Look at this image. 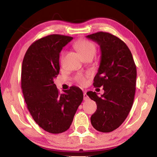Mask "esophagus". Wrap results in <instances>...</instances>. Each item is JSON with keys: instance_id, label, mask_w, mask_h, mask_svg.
I'll return each instance as SVG.
<instances>
[{"instance_id": "1", "label": "esophagus", "mask_w": 157, "mask_h": 157, "mask_svg": "<svg viewBox=\"0 0 157 157\" xmlns=\"http://www.w3.org/2000/svg\"><path fill=\"white\" fill-rule=\"evenodd\" d=\"M89 100V96L88 95H87V94H86V93L85 92V93H84V100Z\"/></svg>"}]
</instances>
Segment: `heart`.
I'll return each instance as SVG.
<instances>
[{
    "label": "heart",
    "instance_id": "b5f03b06",
    "mask_svg": "<svg viewBox=\"0 0 157 157\" xmlns=\"http://www.w3.org/2000/svg\"><path fill=\"white\" fill-rule=\"evenodd\" d=\"M74 47L82 55V57H85L89 55H95L96 52L95 44L94 42L86 40V39H79L74 44ZM62 59L63 55L62 57ZM87 77L88 76L86 75H79L76 80L82 86H84L87 82Z\"/></svg>",
    "mask_w": 157,
    "mask_h": 157
}]
</instances>
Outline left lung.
Segmentation results:
<instances>
[{
    "mask_svg": "<svg viewBox=\"0 0 157 157\" xmlns=\"http://www.w3.org/2000/svg\"><path fill=\"white\" fill-rule=\"evenodd\" d=\"M99 44L100 63L94 79V87L103 86L104 94L89 91L97 110L91 117L93 127L101 132H110L125 120L134 102L136 66L132 52L123 41L105 32L86 36Z\"/></svg>",
    "mask_w": 157,
    "mask_h": 157,
    "instance_id": "1",
    "label": "left lung"
}]
</instances>
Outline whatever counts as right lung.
Masks as SVG:
<instances>
[{
  "mask_svg": "<svg viewBox=\"0 0 157 157\" xmlns=\"http://www.w3.org/2000/svg\"><path fill=\"white\" fill-rule=\"evenodd\" d=\"M72 36L50 34L30 45L21 71V89L34 121L49 133L60 134L72 123L83 93L72 86L61 94L53 79L59 73V52Z\"/></svg>",
  "mask_w": 157,
  "mask_h": 157,
  "instance_id": "1",
  "label": "right lung"
}]
</instances>
